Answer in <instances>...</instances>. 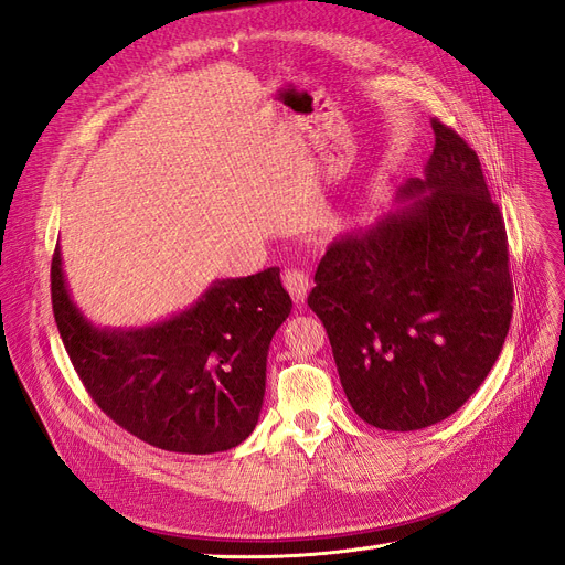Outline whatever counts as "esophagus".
Instances as JSON below:
<instances>
[{
	"instance_id": "1",
	"label": "esophagus",
	"mask_w": 565,
	"mask_h": 565,
	"mask_svg": "<svg viewBox=\"0 0 565 565\" xmlns=\"http://www.w3.org/2000/svg\"><path fill=\"white\" fill-rule=\"evenodd\" d=\"M282 282L287 287V292L292 295V299L297 303L306 301V295H309L311 289V280H309V273L301 270V268H287L282 273Z\"/></svg>"
}]
</instances>
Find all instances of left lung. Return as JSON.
<instances>
[{"label":"left lung","mask_w":565,"mask_h":565,"mask_svg":"<svg viewBox=\"0 0 565 565\" xmlns=\"http://www.w3.org/2000/svg\"><path fill=\"white\" fill-rule=\"evenodd\" d=\"M431 127L424 177L372 226L337 237L309 295L351 407L386 431L457 413L498 361L514 311L504 218L481 162L457 131Z\"/></svg>","instance_id":"1"}]
</instances>
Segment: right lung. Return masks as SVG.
Segmentation results:
<instances>
[{
  "label": "right lung",
  "mask_w": 565,
  "mask_h": 565,
  "mask_svg": "<svg viewBox=\"0 0 565 565\" xmlns=\"http://www.w3.org/2000/svg\"><path fill=\"white\" fill-rule=\"evenodd\" d=\"M51 303L63 347L96 405L169 452L231 450L254 431L270 339L292 311L280 268L214 280L191 309L146 328H96L75 306L61 249Z\"/></svg>",
  "instance_id": "add662e5"
}]
</instances>
